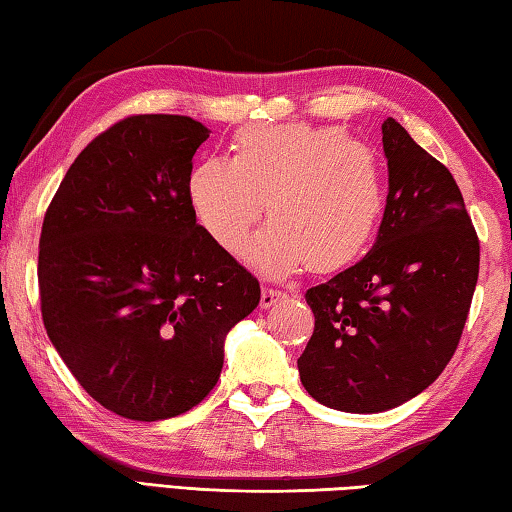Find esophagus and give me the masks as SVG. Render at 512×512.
Returning a JSON list of instances; mask_svg holds the SVG:
<instances>
[{
  "label": "esophagus",
  "instance_id": "34e87169",
  "mask_svg": "<svg viewBox=\"0 0 512 512\" xmlns=\"http://www.w3.org/2000/svg\"><path fill=\"white\" fill-rule=\"evenodd\" d=\"M283 297H285L283 290L263 288V292H261V308H265V310L272 308V306H276V303H279Z\"/></svg>",
  "mask_w": 512,
  "mask_h": 512
}]
</instances>
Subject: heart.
I'll list each match as a JSON object with an SVG mask.
<instances>
[{
  "label": "heart",
  "mask_w": 512,
  "mask_h": 512,
  "mask_svg": "<svg viewBox=\"0 0 512 512\" xmlns=\"http://www.w3.org/2000/svg\"><path fill=\"white\" fill-rule=\"evenodd\" d=\"M233 157H204L188 175V200L222 247H238L267 202L272 220L242 245L256 272L281 279L310 263L337 270L369 247L387 204L373 148L335 125H245Z\"/></svg>",
  "instance_id": "heart-1"
}]
</instances>
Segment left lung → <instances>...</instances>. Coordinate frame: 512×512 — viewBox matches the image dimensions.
Segmentation results:
<instances>
[{
	"label": "left lung",
	"mask_w": 512,
	"mask_h": 512,
	"mask_svg": "<svg viewBox=\"0 0 512 512\" xmlns=\"http://www.w3.org/2000/svg\"><path fill=\"white\" fill-rule=\"evenodd\" d=\"M382 148L378 238L360 263L306 292L315 333L297 362L310 396L348 414L405 405L443 373L479 279V238L450 170L391 116Z\"/></svg>",
	"instance_id": "1"
}]
</instances>
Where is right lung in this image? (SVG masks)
I'll return each instance as SVG.
<instances>
[{
	"label": "right lung",
	"mask_w": 512,
	"mask_h": 512,
	"mask_svg": "<svg viewBox=\"0 0 512 512\" xmlns=\"http://www.w3.org/2000/svg\"><path fill=\"white\" fill-rule=\"evenodd\" d=\"M211 130L139 114L98 134L44 215L38 281L51 344L80 387L130 420L193 409L261 285L197 224L193 155Z\"/></svg>",
	"instance_id": "add662e5"
}]
</instances>
